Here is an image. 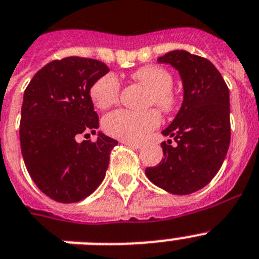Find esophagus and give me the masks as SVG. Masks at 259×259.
Wrapping results in <instances>:
<instances>
[{
	"label": "esophagus",
	"instance_id": "34e87169",
	"mask_svg": "<svg viewBox=\"0 0 259 259\" xmlns=\"http://www.w3.org/2000/svg\"><path fill=\"white\" fill-rule=\"evenodd\" d=\"M121 143L128 145V147L134 148V149H139V148H141V143H135V141H127V140H121Z\"/></svg>",
	"mask_w": 259,
	"mask_h": 259
}]
</instances>
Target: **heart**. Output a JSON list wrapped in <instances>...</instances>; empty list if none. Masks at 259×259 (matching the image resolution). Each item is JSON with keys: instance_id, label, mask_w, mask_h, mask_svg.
Listing matches in <instances>:
<instances>
[{"instance_id": "obj_1", "label": "heart", "mask_w": 259, "mask_h": 259, "mask_svg": "<svg viewBox=\"0 0 259 259\" xmlns=\"http://www.w3.org/2000/svg\"><path fill=\"white\" fill-rule=\"evenodd\" d=\"M132 78L144 83L151 89L149 105H156L162 111H171L176 106V96L171 92L173 78L165 69L156 65L141 66L132 73ZM120 93L118 77L107 73L93 83L90 98L101 110L116 103ZM161 123L160 112L152 108L147 111H130L119 108L106 115L103 119V130L112 138L127 141H141L147 138Z\"/></svg>"}]
</instances>
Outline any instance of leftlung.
Instances as JSON below:
<instances>
[{"label":"left lung","mask_w":259,"mask_h":259,"mask_svg":"<svg viewBox=\"0 0 259 259\" xmlns=\"http://www.w3.org/2000/svg\"><path fill=\"white\" fill-rule=\"evenodd\" d=\"M174 66L183 83V102L162 135L163 157L145 174L174 195H187L208 185L222 167L231 143L229 89L215 65L204 57L177 50L157 59Z\"/></svg>","instance_id":"1"}]
</instances>
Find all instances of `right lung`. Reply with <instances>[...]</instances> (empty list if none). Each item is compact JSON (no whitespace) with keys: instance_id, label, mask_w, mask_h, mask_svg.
I'll list each match as a JSON object with an SVG mask.
<instances>
[{"instance_id":"obj_1","label":"right lung","mask_w":259,"mask_h":259,"mask_svg":"<svg viewBox=\"0 0 259 259\" xmlns=\"http://www.w3.org/2000/svg\"><path fill=\"white\" fill-rule=\"evenodd\" d=\"M108 70L94 59L65 57L43 66L24 90L19 124L24 165L41 193L56 202L82 200L106 176L118 141L101 132L96 141L76 138L96 134L99 119L90 89Z\"/></svg>"}]
</instances>
